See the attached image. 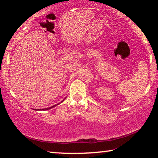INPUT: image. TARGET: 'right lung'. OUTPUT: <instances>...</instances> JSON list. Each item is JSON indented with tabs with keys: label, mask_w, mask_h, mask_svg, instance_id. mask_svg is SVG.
<instances>
[{
	"label": "right lung",
	"mask_w": 158,
	"mask_h": 158,
	"mask_svg": "<svg viewBox=\"0 0 158 158\" xmlns=\"http://www.w3.org/2000/svg\"><path fill=\"white\" fill-rule=\"evenodd\" d=\"M62 101V102H63ZM56 105H53V106H51V107H49V108H46V109H42V110H48V109H52V108H53V107H54V106H56ZM35 110H40V109H35Z\"/></svg>",
	"instance_id": "obj_1"
}]
</instances>
